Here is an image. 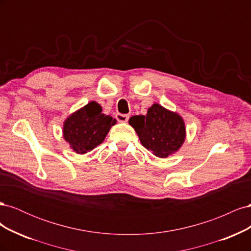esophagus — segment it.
I'll return each instance as SVG.
<instances>
[{
  "label": "esophagus",
  "mask_w": 251,
  "mask_h": 251,
  "mask_svg": "<svg viewBox=\"0 0 251 251\" xmlns=\"http://www.w3.org/2000/svg\"><path fill=\"white\" fill-rule=\"evenodd\" d=\"M116 119L118 120V123H126L128 119V115H124V114H117Z\"/></svg>",
  "instance_id": "34e87169"
}]
</instances>
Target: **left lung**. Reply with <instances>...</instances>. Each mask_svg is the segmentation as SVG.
<instances>
[{
  "label": "left lung",
  "instance_id": "1",
  "mask_svg": "<svg viewBox=\"0 0 251 251\" xmlns=\"http://www.w3.org/2000/svg\"><path fill=\"white\" fill-rule=\"evenodd\" d=\"M128 124L137 133L142 146L159 158L176 153L186 137L183 118L159 103L149 108L146 116H132Z\"/></svg>",
  "mask_w": 251,
  "mask_h": 251
}]
</instances>
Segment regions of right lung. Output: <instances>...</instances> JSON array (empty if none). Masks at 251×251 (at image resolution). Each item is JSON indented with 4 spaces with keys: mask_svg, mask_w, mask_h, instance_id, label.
<instances>
[{
    "mask_svg": "<svg viewBox=\"0 0 251 251\" xmlns=\"http://www.w3.org/2000/svg\"><path fill=\"white\" fill-rule=\"evenodd\" d=\"M100 103L91 101L68 117L63 126L64 139L75 153L83 155L104 140L116 119L101 113Z\"/></svg>",
    "mask_w": 251,
    "mask_h": 251,
    "instance_id": "right-lung-1",
    "label": "right lung"
}]
</instances>
